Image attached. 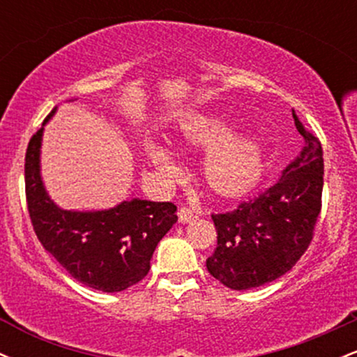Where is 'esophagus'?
I'll return each instance as SVG.
<instances>
[{
    "mask_svg": "<svg viewBox=\"0 0 357 357\" xmlns=\"http://www.w3.org/2000/svg\"><path fill=\"white\" fill-rule=\"evenodd\" d=\"M179 221L181 223H190V221L195 218V210L191 206H181L179 208Z\"/></svg>",
    "mask_w": 357,
    "mask_h": 357,
    "instance_id": "34e87169",
    "label": "esophagus"
}]
</instances>
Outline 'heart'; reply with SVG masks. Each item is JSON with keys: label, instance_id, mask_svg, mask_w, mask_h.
Masks as SVG:
<instances>
[{"label": "heart", "instance_id": "heart-1", "mask_svg": "<svg viewBox=\"0 0 357 357\" xmlns=\"http://www.w3.org/2000/svg\"><path fill=\"white\" fill-rule=\"evenodd\" d=\"M230 136L231 127L218 119H195L184 127V137L190 144L203 149L213 147L204 161V174L211 186L223 195H238L260 178L264 153L255 137ZM149 155L165 174H178L167 151L153 146Z\"/></svg>", "mask_w": 357, "mask_h": 357}]
</instances>
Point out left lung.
<instances>
[{"instance_id":"1","label":"left lung","mask_w":357,"mask_h":357,"mask_svg":"<svg viewBox=\"0 0 357 357\" xmlns=\"http://www.w3.org/2000/svg\"><path fill=\"white\" fill-rule=\"evenodd\" d=\"M304 146L280 179L235 210L213 213L216 248L206 268L233 290H248L282 277L304 255L322 210L324 158L317 136L292 110Z\"/></svg>"}]
</instances>
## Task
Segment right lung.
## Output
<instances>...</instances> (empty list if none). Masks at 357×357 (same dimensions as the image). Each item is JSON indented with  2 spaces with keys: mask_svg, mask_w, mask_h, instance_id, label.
<instances>
[{
  "mask_svg": "<svg viewBox=\"0 0 357 357\" xmlns=\"http://www.w3.org/2000/svg\"><path fill=\"white\" fill-rule=\"evenodd\" d=\"M53 112L55 109L50 116ZM42 132L40 127L31 136L24 155L28 213L40 243L73 278L96 290L122 292L141 282L158 243L178 221L176 206L171 202L132 199L107 211L60 210L40 179Z\"/></svg>",
  "mask_w": 357,
  "mask_h": 357,
  "instance_id": "right-lung-1",
  "label": "right lung"
}]
</instances>
